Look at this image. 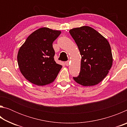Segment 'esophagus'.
I'll return each instance as SVG.
<instances>
[{"instance_id":"obj_1","label":"esophagus","mask_w":127,"mask_h":127,"mask_svg":"<svg viewBox=\"0 0 127 127\" xmlns=\"http://www.w3.org/2000/svg\"><path fill=\"white\" fill-rule=\"evenodd\" d=\"M69 63H70V61H66V62H65V65H66V66H68L69 64Z\"/></svg>"}]
</instances>
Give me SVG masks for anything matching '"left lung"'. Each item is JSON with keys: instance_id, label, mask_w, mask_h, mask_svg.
<instances>
[{"instance_id": "8db88e82", "label": "left lung", "mask_w": 127, "mask_h": 127, "mask_svg": "<svg viewBox=\"0 0 127 127\" xmlns=\"http://www.w3.org/2000/svg\"><path fill=\"white\" fill-rule=\"evenodd\" d=\"M69 33L81 55L80 73L73 79L84 86L97 85L107 76L113 64L108 41L96 30L87 26L70 30Z\"/></svg>"}]
</instances>
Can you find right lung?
Masks as SVG:
<instances>
[{"mask_svg":"<svg viewBox=\"0 0 127 127\" xmlns=\"http://www.w3.org/2000/svg\"><path fill=\"white\" fill-rule=\"evenodd\" d=\"M61 31L42 27L32 33L19 49L17 61L21 73L37 86L52 83L62 66L54 61L53 42Z\"/></svg>","mask_w":127,"mask_h":127,"instance_id":"right-lung-1","label":"right lung"}]
</instances>
